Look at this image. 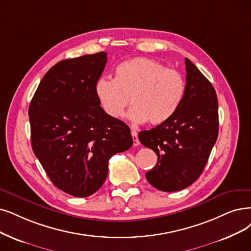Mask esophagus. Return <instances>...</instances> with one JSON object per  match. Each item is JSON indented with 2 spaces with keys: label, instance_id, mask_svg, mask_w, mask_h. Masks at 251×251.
Wrapping results in <instances>:
<instances>
[{
  "label": "esophagus",
  "instance_id": "34e87169",
  "mask_svg": "<svg viewBox=\"0 0 251 251\" xmlns=\"http://www.w3.org/2000/svg\"><path fill=\"white\" fill-rule=\"evenodd\" d=\"M132 137H133V145L138 146L139 145V139H138V134L136 131H132Z\"/></svg>",
  "mask_w": 251,
  "mask_h": 251
}]
</instances>
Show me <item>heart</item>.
Returning <instances> with one entry per match:
<instances>
[{"label":"heart","instance_id":"obj_1","mask_svg":"<svg viewBox=\"0 0 251 251\" xmlns=\"http://www.w3.org/2000/svg\"><path fill=\"white\" fill-rule=\"evenodd\" d=\"M184 80L176 70L155 59L135 57L120 63L114 79L99 78L95 93L104 112L111 118L123 117L131 103L128 117L136 124L163 125L171 118L184 95Z\"/></svg>","mask_w":251,"mask_h":251}]
</instances>
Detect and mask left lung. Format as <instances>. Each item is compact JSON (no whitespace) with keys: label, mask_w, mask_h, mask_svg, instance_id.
<instances>
[{"label":"left lung","mask_w":251,"mask_h":251,"mask_svg":"<svg viewBox=\"0 0 251 251\" xmlns=\"http://www.w3.org/2000/svg\"><path fill=\"white\" fill-rule=\"evenodd\" d=\"M186 84L175 114L168 122L138 137L152 149L157 163L145 174L163 192H177L202 174L218 136V101L215 89L201 71L185 58Z\"/></svg>","instance_id":"left-lung-1"}]
</instances>
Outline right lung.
<instances>
[{"mask_svg":"<svg viewBox=\"0 0 251 251\" xmlns=\"http://www.w3.org/2000/svg\"><path fill=\"white\" fill-rule=\"evenodd\" d=\"M106 63L104 51L58 62L28 108L35 155L57 188L78 198L95 194L110 157L133 145L131 129L104 112L95 93Z\"/></svg>","mask_w":251,"mask_h":251,"instance_id":"obj_1","label":"right lung"}]
</instances>
